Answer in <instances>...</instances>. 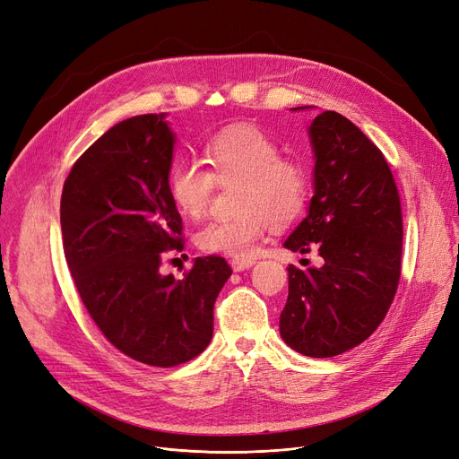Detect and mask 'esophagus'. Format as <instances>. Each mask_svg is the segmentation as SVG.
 I'll use <instances>...</instances> for the list:
<instances>
[{
  "mask_svg": "<svg viewBox=\"0 0 459 459\" xmlns=\"http://www.w3.org/2000/svg\"><path fill=\"white\" fill-rule=\"evenodd\" d=\"M255 264V258H240V256H234L230 261V266L234 272H242V270H247Z\"/></svg>",
  "mask_w": 459,
  "mask_h": 459,
  "instance_id": "esophagus-1",
  "label": "esophagus"
}]
</instances>
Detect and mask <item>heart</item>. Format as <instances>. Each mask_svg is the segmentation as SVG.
Masks as SVG:
<instances>
[{
	"instance_id": "heart-1",
	"label": "heart",
	"mask_w": 459,
	"mask_h": 459,
	"mask_svg": "<svg viewBox=\"0 0 459 459\" xmlns=\"http://www.w3.org/2000/svg\"><path fill=\"white\" fill-rule=\"evenodd\" d=\"M277 141L253 124H236L215 133L204 144L201 161L176 163L169 187L176 206L201 217L212 203L217 182L234 186L232 217L210 219L195 234L198 249L247 258L273 223H289L302 213L309 176L302 161L279 155Z\"/></svg>"
}]
</instances>
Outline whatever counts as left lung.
<instances>
[{
  "label": "left lung",
  "mask_w": 459,
  "mask_h": 459,
  "mask_svg": "<svg viewBox=\"0 0 459 459\" xmlns=\"http://www.w3.org/2000/svg\"><path fill=\"white\" fill-rule=\"evenodd\" d=\"M315 195L283 244L316 249L323 266L289 270L283 342L311 358L354 349L385 321L402 277L403 215L383 152L351 119L326 110L309 127Z\"/></svg>",
  "instance_id": "left-lung-1"
}]
</instances>
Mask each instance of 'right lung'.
Segmentation results:
<instances>
[{
  "mask_svg": "<svg viewBox=\"0 0 459 459\" xmlns=\"http://www.w3.org/2000/svg\"><path fill=\"white\" fill-rule=\"evenodd\" d=\"M163 117L124 119L78 157L59 221L74 287L97 328L133 360L172 368L208 347L215 298L232 270L210 255L182 279L159 273L165 253L184 249L169 187L174 134Z\"/></svg>",
  "mask_w": 459,
  "mask_h": 459,
  "instance_id": "1",
  "label": "right lung"
}]
</instances>
